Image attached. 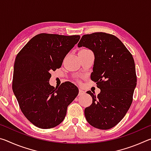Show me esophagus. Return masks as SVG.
<instances>
[{"mask_svg": "<svg viewBox=\"0 0 151 151\" xmlns=\"http://www.w3.org/2000/svg\"><path fill=\"white\" fill-rule=\"evenodd\" d=\"M85 94V92H84L83 90L81 89H79V92H78V96H82Z\"/></svg>", "mask_w": 151, "mask_h": 151, "instance_id": "esophagus-1", "label": "esophagus"}]
</instances>
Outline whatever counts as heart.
I'll list each match as a JSON object with an SVG mask.
<instances>
[{"label": "heart", "instance_id": "heart-1", "mask_svg": "<svg viewBox=\"0 0 151 151\" xmlns=\"http://www.w3.org/2000/svg\"><path fill=\"white\" fill-rule=\"evenodd\" d=\"M82 50H81V51H82Z\"/></svg>", "mask_w": 151, "mask_h": 151}]
</instances>
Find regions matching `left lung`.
<instances>
[{
  "label": "left lung",
  "instance_id": "8db88e82",
  "mask_svg": "<svg viewBox=\"0 0 151 151\" xmlns=\"http://www.w3.org/2000/svg\"><path fill=\"white\" fill-rule=\"evenodd\" d=\"M94 55L91 78L101 93L93 98V103L85 109V115L91 126L107 130L123 119L132 102L137 86L134 61L129 50L115 36L105 32L85 35L78 44Z\"/></svg>",
  "mask_w": 151,
  "mask_h": 151
}]
</instances>
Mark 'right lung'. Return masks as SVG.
Here are the masks:
<instances>
[{
  "label": "right lung",
  "mask_w": 151,
  "mask_h": 151,
  "mask_svg": "<svg viewBox=\"0 0 151 151\" xmlns=\"http://www.w3.org/2000/svg\"><path fill=\"white\" fill-rule=\"evenodd\" d=\"M80 38L41 33L32 37L17 55L12 90L22 113L35 126L47 129L60 124L68 106L78 95V88L70 82L55 88L49 80L51 71L60 68Z\"/></svg>",
  "instance_id": "add662e5"
}]
</instances>
